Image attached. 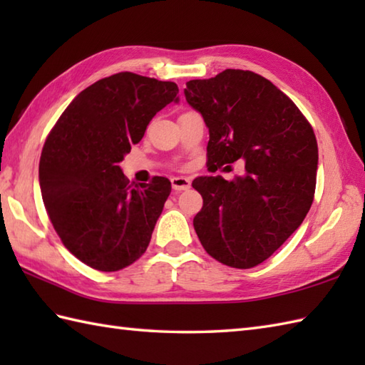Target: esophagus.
<instances>
[{"label": "esophagus", "instance_id": "obj_1", "mask_svg": "<svg viewBox=\"0 0 365 365\" xmlns=\"http://www.w3.org/2000/svg\"><path fill=\"white\" fill-rule=\"evenodd\" d=\"M170 185L175 191H185L191 188V180L187 177H173L170 178Z\"/></svg>", "mask_w": 365, "mask_h": 365}]
</instances>
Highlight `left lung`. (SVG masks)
<instances>
[{
  "label": "left lung",
  "mask_w": 365,
  "mask_h": 365,
  "mask_svg": "<svg viewBox=\"0 0 365 365\" xmlns=\"http://www.w3.org/2000/svg\"><path fill=\"white\" fill-rule=\"evenodd\" d=\"M185 97L208 128V165L245 161V174L230 182L221 175L192 180L204 199L195 230L213 259L252 268L282 246L312 205L314 130L281 89L250 71L191 80Z\"/></svg>",
  "instance_id": "1"
}]
</instances>
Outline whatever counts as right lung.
I'll return each instance as SVG.
<instances>
[{
    "label": "right lung",
    "instance_id": "obj_1",
    "mask_svg": "<svg viewBox=\"0 0 365 365\" xmlns=\"http://www.w3.org/2000/svg\"><path fill=\"white\" fill-rule=\"evenodd\" d=\"M175 83L120 72L81 91L61 114L38 163L42 199L61 242L98 271L145 252L170 192L166 177L131 182L119 163L152 118L178 103Z\"/></svg>",
    "mask_w": 365,
    "mask_h": 365
}]
</instances>
